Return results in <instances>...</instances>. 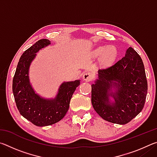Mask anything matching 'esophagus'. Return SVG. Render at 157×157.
Returning <instances> with one entry per match:
<instances>
[{
    "label": "esophagus",
    "mask_w": 157,
    "mask_h": 157,
    "mask_svg": "<svg viewBox=\"0 0 157 157\" xmlns=\"http://www.w3.org/2000/svg\"><path fill=\"white\" fill-rule=\"evenodd\" d=\"M94 78V74L91 72H86L83 75V80L86 82L91 81Z\"/></svg>",
    "instance_id": "obj_1"
}]
</instances>
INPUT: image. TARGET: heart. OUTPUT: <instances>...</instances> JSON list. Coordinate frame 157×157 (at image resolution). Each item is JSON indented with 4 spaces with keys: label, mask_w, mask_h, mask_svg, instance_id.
I'll use <instances>...</instances> for the list:
<instances>
[{
    "label": "heart",
    "mask_w": 157,
    "mask_h": 157,
    "mask_svg": "<svg viewBox=\"0 0 157 157\" xmlns=\"http://www.w3.org/2000/svg\"><path fill=\"white\" fill-rule=\"evenodd\" d=\"M118 54V50L114 46H100L95 48L93 51L94 57H101L103 62L109 63L113 62Z\"/></svg>",
    "instance_id": "1"
}]
</instances>
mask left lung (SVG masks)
<instances>
[{
	"label": "left lung",
	"mask_w": 157,
	"mask_h": 157,
	"mask_svg": "<svg viewBox=\"0 0 157 157\" xmlns=\"http://www.w3.org/2000/svg\"><path fill=\"white\" fill-rule=\"evenodd\" d=\"M98 79L91 84L95 111L110 123H128L142 111L147 96V82L142 59L129 47L124 57L98 70Z\"/></svg>",
	"instance_id": "obj_1"
}]
</instances>
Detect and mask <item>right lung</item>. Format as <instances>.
<instances>
[{
	"instance_id": "obj_1",
	"label": "right lung",
	"mask_w": 157,
	"mask_h": 157,
	"mask_svg": "<svg viewBox=\"0 0 157 157\" xmlns=\"http://www.w3.org/2000/svg\"><path fill=\"white\" fill-rule=\"evenodd\" d=\"M48 39H41L23 53L18 63L12 82V91L21 115L39 127L51 125L65 116L73 93L80 79L64 82L54 98H45L34 91L29 78L30 64L36 52L49 46Z\"/></svg>"
}]
</instances>
